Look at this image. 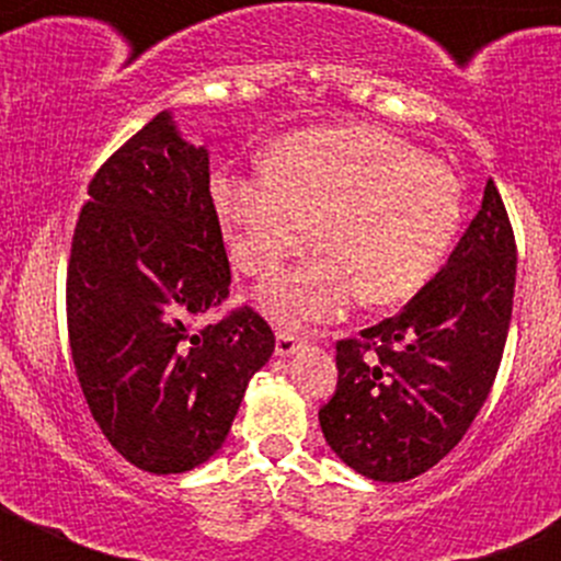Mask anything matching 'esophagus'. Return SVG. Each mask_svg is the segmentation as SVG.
<instances>
[{
  "mask_svg": "<svg viewBox=\"0 0 561 561\" xmlns=\"http://www.w3.org/2000/svg\"><path fill=\"white\" fill-rule=\"evenodd\" d=\"M297 348H300V340H297L295 331H277L275 336L277 356H291Z\"/></svg>",
  "mask_w": 561,
  "mask_h": 561,
  "instance_id": "esophagus-1",
  "label": "esophagus"
}]
</instances>
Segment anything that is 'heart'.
Returning a JSON list of instances; mask_svg holds the SVG:
<instances>
[{"instance_id":"heart-1","label":"heart","mask_w":561,"mask_h":561,"mask_svg":"<svg viewBox=\"0 0 561 561\" xmlns=\"http://www.w3.org/2000/svg\"><path fill=\"white\" fill-rule=\"evenodd\" d=\"M213 202L236 264L252 277L309 250L317 225L323 252L257 291L261 309L284 325L334 320L359 297L408 300L460 225L453 168L379 126L295 134L270 153L266 171H221Z\"/></svg>"}]
</instances>
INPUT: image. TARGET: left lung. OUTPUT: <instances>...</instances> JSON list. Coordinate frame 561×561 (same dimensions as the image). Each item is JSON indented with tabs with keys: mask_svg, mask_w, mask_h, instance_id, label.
<instances>
[{
	"mask_svg": "<svg viewBox=\"0 0 561 561\" xmlns=\"http://www.w3.org/2000/svg\"><path fill=\"white\" fill-rule=\"evenodd\" d=\"M514 277L512 221L489 180L447 266L399 314L336 342L340 379L320 427L354 472L401 483L463 438L503 359Z\"/></svg>",
	"mask_w": 561,
	"mask_h": 561,
	"instance_id": "8db88e82",
	"label": "left lung"
}]
</instances>
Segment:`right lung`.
Here are the masks:
<instances>
[{
  "instance_id": "obj_1",
  "label": "right lung",
  "mask_w": 561,
  "mask_h": 561,
  "mask_svg": "<svg viewBox=\"0 0 561 561\" xmlns=\"http://www.w3.org/2000/svg\"><path fill=\"white\" fill-rule=\"evenodd\" d=\"M87 193L67 264L83 399L128 463L187 472L225 444L275 334L250 306L196 329L230 297V264L207 151L182 140L171 114L123 142Z\"/></svg>"
}]
</instances>
